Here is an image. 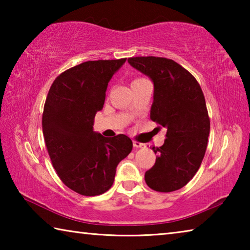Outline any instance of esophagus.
I'll return each mask as SVG.
<instances>
[{
	"label": "esophagus",
	"mask_w": 250,
	"mask_h": 250,
	"mask_svg": "<svg viewBox=\"0 0 250 250\" xmlns=\"http://www.w3.org/2000/svg\"><path fill=\"white\" fill-rule=\"evenodd\" d=\"M133 146L134 147H146L145 143H141V142H138V141H133Z\"/></svg>",
	"instance_id": "1"
}]
</instances>
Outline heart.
I'll use <instances>...</instances> for the list:
<instances>
[{
    "label": "heart",
    "instance_id": "obj_1",
    "mask_svg": "<svg viewBox=\"0 0 250 250\" xmlns=\"http://www.w3.org/2000/svg\"><path fill=\"white\" fill-rule=\"evenodd\" d=\"M140 80H142V78H137V79H134L133 82H132V83H137V82H140Z\"/></svg>",
    "mask_w": 250,
    "mask_h": 250
}]
</instances>
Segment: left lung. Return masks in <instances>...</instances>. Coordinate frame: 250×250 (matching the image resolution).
<instances>
[{"label": "left lung", "instance_id": "left-lung-1", "mask_svg": "<svg viewBox=\"0 0 250 250\" xmlns=\"http://www.w3.org/2000/svg\"><path fill=\"white\" fill-rule=\"evenodd\" d=\"M129 64L154 86L150 118L167 128V139L152 147L155 164L145 180L158 192H173L188 183L201 167L209 135V118L197 80L172 59L132 57Z\"/></svg>", "mask_w": 250, "mask_h": 250}]
</instances>
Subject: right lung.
<instances>
[{
	"instance_id": "1",
	"label": "right lung",
	"mask_w": 250,
	"mask_h": 250,
	"mask_svg": "<svg viewBox=\"0 0 250 250\" xmlns=\"http://www.w3.org/2000/svg\"><path fill=\"white\" fill-rule=\"evenodd\" d=\"M125 61H90L71 67L54 80L46 98L42 125L53 167L62 183L84 196L107 192L117 166L132 150L125 134L105 138L94 131L108 83Z\"/></svg>"
}]
</instances>
